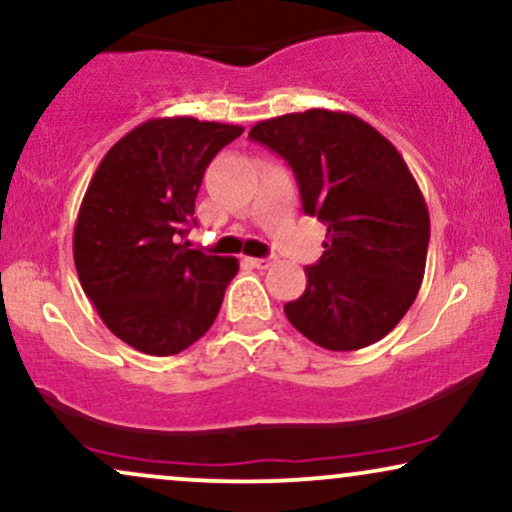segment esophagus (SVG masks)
<instances>
[{"mask_svg":"<svg viewBox=\"0 0 512 512\" xmlns=\"http://www.w3.org/2000/svg\"><path fill=\"white\" fill-rule=\"evenodd\" d=\"M245 262L250 264V267H257V269H267V267H272V260H269V257H245Z\"/></svg>","mask_w":512,"mask_h":512,"instance_id":"34e87169","label":"esophagus"}]
</instances>
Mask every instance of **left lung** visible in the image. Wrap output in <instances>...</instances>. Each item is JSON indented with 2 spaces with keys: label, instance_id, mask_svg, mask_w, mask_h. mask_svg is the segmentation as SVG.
Listing matches in <instances>:
<instances>
[{
  "label": "left lung",
  "instance_id": "obj_1",
  "mask_svg": "<svg viewBox=\"0 0 512 512\" xmlns=\"http://www.w3.org/2000/svg\"><path fill=\"white\" fill-rule=\"evenodd\" d=\"M250 140L293 169L305 214L326 224L307 288L288 322L326 350L372 346L415 303L429 212L408 164L377 128L346 112L307 109L255 123Z\"/></svg>",
  "mask_w": 512,
  "mask_h": 512
}]
</instances>
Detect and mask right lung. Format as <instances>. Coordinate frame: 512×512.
Listing matches in <instances>:
<instances>
[{"label": "right lung", "mask_w": 512, "mask_h": 512, "mask_svg": "<svg viewBox=\"0 0 512 512\" xmlns=\"http://www.w3.org/2000/svg\"><path fill=\"white\" fill-rule=\"evenodd\" d=\"M240 126L193 116L150 119L104 155L85 190L73 262L102 322L147 355H176L207 334L236 257L190 250L195 197Z\"/></svg>", "instance_id": "add662e5"}]
</instances>
